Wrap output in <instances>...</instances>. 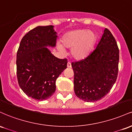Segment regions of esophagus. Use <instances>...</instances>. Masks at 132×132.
Returning <instances> with one entry per match:
<instances>
[{
    "mask_svg": "<svg viewBox=\"0 0 132 132\" xmlns=\"http://www.w3.org/2000/svg\"><path fill=\"white\" fill-rule=\"evenodd\" d=\"M67 67L68 68H71V63H70V62H68V64H67Z\"/></svg>",
    "mask_w": 132,
    "mask_h": 132,
    "instance_id": "obj_1",
    "label": "esophagus"
}]
</instances>
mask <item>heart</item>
Segmentation results:
<instances>
[{"label": "heart", "mask_w": 132, "mask_h": 132, "mask_svg": "<svg viewBox=\"0 0 132 132\" xmlns=\"http://www.w3.org/2000/svg\"><path fill=\"white\" fill-rule=\"evenodd\" d=\"M96 37L94 33L86 29H77L66 33L61 39V45L57 49L64 52L65 48H71V54L74 59L81 60L89 55Z\"/></svg>", "instance_id": "obj_1"}]
</instances>
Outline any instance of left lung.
<instances>
[{"label":"left lung","mask_w":132,"mask_h":132,"mask_svg":"<svg viewBox=\"0 0 132 132\" xmlns=\"http://www.w3.org/2000/svg\"><path fill=\"white\" fill-rule=\"evenodd\" d=\"M119 61L116 39L105 28L95 49L83 60L71 63L76 96L86 102H93L107 95L117 78Z\"/></svg>","instance_id":"1"}]
</instances>
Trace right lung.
Segmentation results:
<instances>
[{"label":"right lung","instance_id":"right-lung-1","mask_svg":"<svg viewBox=\"0 0 132 132\" xmlns=\"http://www.w3.org/2000/svg\"><path fill=\"white\" fill-rule=\"evenodd\" d=\"M57 33L53 25L38 26L22 38L16 53L19 86L27 96L49 99L56 90V81L67 68L66 59H59L48 47L56 46Z\"/></svg>","mask_w":132,"mask_h":132}]
</instances>
